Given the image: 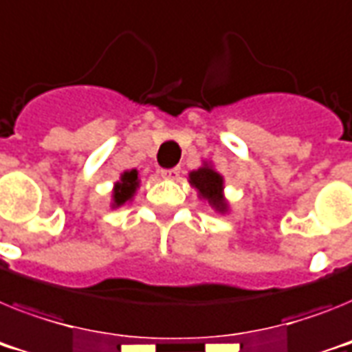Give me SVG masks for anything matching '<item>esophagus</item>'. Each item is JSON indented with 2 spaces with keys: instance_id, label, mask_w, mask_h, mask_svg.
Wrapping results in <instances>:
<instances>
[{
  "instance_id": "obj_1",
  "label": "esophagus",
  "mask_w": 352,
  "mask_h": 352,
  "mask_svg": "<svg viewBox=\"0 0 352 352\" xmlns=\"http://www.w3.org/2000/svg\"><path fill=\"white\" fill-rule=\"evenodd\" d=\"M181 173V168H170V170H161V177L162 179H168V181H173L177 179Z\"/></svg>"
}]
</instances>
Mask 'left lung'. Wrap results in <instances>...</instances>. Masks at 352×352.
Returning <instances> with one entry per match:
<instances>
[{"instance_id":"obj_1","label":"left lung","mask_w":352,"mask_h":352,"mask_svg":"<svg viewBox=\"0 0 352 352\" xmlns=\"http://www.w3.org/2000/svg\"><path fill=\"white\" fill-rule=\"evenodd\" d=\"M188 181L197 190L199 199L206 200L214 211L220 214L229 212V202L223 195V177L211 166V162H204L199 170L190 171Z\"/></svg>"}]
</instances>
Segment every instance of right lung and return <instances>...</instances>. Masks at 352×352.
I'll list each match as a JSON object with an SVG mask.
<instances>
[{"label": "right lung", "mask_w": 352, "mask_h": 352, "mask_svg": "<svg viewBox=\"0 0 352 352\" xmlns=\"http://www.w3.org/2000/svg\"><path fill=\"white\" fill-rule=\"evenodd\" d=\"M140 171L138 170H126L121 173L120 181L112 188V209L121 208L126 202H132L135 191L140 188Z\"/></svg>", "instance_id": "right-lung-1"}]
</instances>
